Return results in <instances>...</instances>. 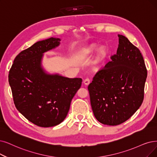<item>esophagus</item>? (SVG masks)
<instances>
[{
    "instance_id": "esophagus-1",
    "label": "esophagus",
    "mask_w": 157,
    "mask_h": 157,
    "mask_svg": "<svg viewBox=\"0 0 157 157\" xmlns=\"http://www.w3.org/2000/svg\"><path fill=\"white\" fill-rule=\"evenodd\" d=\"M90 83V80L88 78H86V79L84 80V84L85 85H86V86L89 85Z\"/></svg>"
}]
</instances>
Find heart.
Instances as JSON below:
<instances>
[{
  "mask_svg": "<svg viewBox=\"0 0 157 157\" xmlns=\"http://www.w3.org/2000/svg\"><path fill=\"white\" fill-rule=\"evenodd\" d=\"M97 47L95 46H90L88 48H87L82 50V52H81V56L83 57H87L88 56L91 55L92 53H95L96 51H97ZM106 56H107V52L105 49H101L98 52V57L100 60L104 59Z\"/></svg>",
  "mask_w": 157,
  "mask_h": 157,
  "instance_id": "1",
  "label": "heart"
}]
</instances>
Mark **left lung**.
<instances>
[{
  "label": "left lung",
  "mask_w": 157,
  "mask_h": 157,
  "mask_svg": "<svg viewBox=\"0 0 157 157\" xmlns=\"http://www.w3.org/2000/svg\"><path fill=\"white\" fill-rule=\"evenodd\" d=\"M118 36L117 54L88 86L93 114L98 122L108 126L124 122L139 109L147 78L140 50L126 36Z\"/></svg>",
  "instance_id": "obj_1"
}]
</instances>
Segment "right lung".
<instances>
[{
    "mask_svg": "<svg viewBox=\"0 0 157 157\" xmlns=\"http://www.w3.org/2000/svg\"><path fill=\"white\" fill-rule=\"evenodd\" d=\"M59 38L39 41L15 57L8 80L15 107L29 121L48 128L63 121L82 80L48 73L42 66L44 53L58 47Z\"/></svg>",
    "mask_w": 157,
    "mask_h": 157,
    "instance_id": "add662e5",
    "label": "right lung"
}]
</instances>
